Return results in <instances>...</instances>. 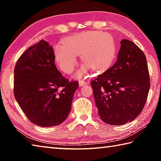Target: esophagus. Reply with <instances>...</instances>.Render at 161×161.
Masks as SVG:
<instances>
[{
    "mask_svg": "<svg viewBox=\"0 0 161 161\" xmlns=\"http://www.w3.org/2000/svg\"><path fill=\"white\" fill-rule=\"evenodd\" d=\"M89 82L88 81H86L84 80H80V81H79V85H80V86H83L84 85H86V84H88Z\"/></svg>",
    "mask_w": 161,
    "mask_h": 161,
    "instance_id": "obj_1",
    "label": "esophagus"
}]
</instances>
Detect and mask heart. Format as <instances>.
I'll return each instance as SVG.
<instances>
[{
	"label": "heart",
	"mask_w": 161,
	"mask_h": 161,
	"mask_svg": "<svg viewBox=\"0 0 161 161\" xmlns=\"http://www.w3.org/2000/svg\"><path fill=\"white\" fill-rule=\"evenodd\" d=\"M78 55L84 62L77 71L78 77H84L91 68L105 72L115 60V40L111 34L102 31L83 32L66 37L54 50L57 64L67 74H71L77 65Z\"/></svg>",
	"instance_id": "1"
}]
</instances>
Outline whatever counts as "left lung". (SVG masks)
<instances>
[{
    "mask_svg": "<svg viewBox=\"0 0 161 161\" xmlns=\"http://www.w3.org/2000/svg\"><path fill=\"white\" fill-rule=\"evenodd\" d=\"M91 85L103 122L119 126L132 121L142 111L150 89L145 54L134 42L123 39L116 63Z\"/></svg>",
    "mask_w": 161,
    "mask_h": 161,
    "instance_id": "1",
    "label": "left lung"
}]
</instances>
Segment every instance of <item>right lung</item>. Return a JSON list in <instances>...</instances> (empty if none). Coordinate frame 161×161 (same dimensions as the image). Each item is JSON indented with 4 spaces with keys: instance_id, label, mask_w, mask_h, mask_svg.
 Listing matches in <instances>:
<instances>
[{
    "instance_id": "obj_1",
    "label": "right lung",
    "mask_w": 161,
    "mask_h": 161,
    "mask_svg": "<svg viewBox=\"0 0 161 161\" xmlns=\"http://www.w3.org/2000/svg\"><path fill=\"white\" fill-rule=\"evenodd\" d=\"M54 59L52 46L41 40L22 54L14 69L15 99L30 121L42 127L67 119L79 85L62 75Z\"/></svg>"
}]
</instances>
